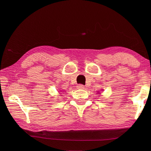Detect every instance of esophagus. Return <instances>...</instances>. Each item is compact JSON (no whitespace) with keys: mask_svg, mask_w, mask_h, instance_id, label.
Returning <instances> with one entry per match:
<instances>
[{"mask_svg":"<svg viewBox=\"0 0 151 151\" xmlns=\"http://www.w3.org/2000/svg\"><path fill=\"white\" fill-rule=\"evenodd\" d=\"M77 88L78 89H84V86L82 85V84H78L77 86Z\"/></svg>","mask_w":151,"mask_h":151,"instance_id":"1","label":"esophagus"}]
</instances>
